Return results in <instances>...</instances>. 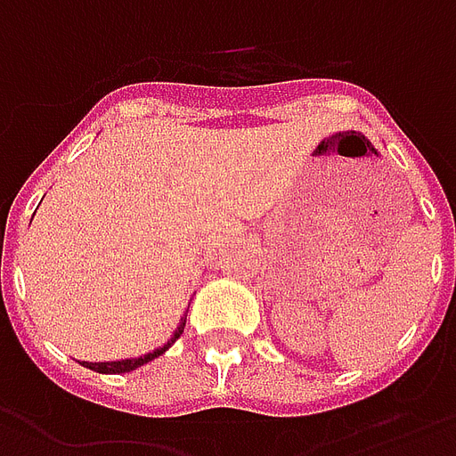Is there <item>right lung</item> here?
I'll return each instance as SVG.
<instances>
[{
  "label": "right lung",
  "mask_w": 456,
  "mask_h": 456,
  "mask_svg": "<svg viewBox=\"0 0 456 456\" xmlns=\"http://www.w3.org/2000/svg\"><path fill=\"white\" fill-rule=\"evenodd\" d=\"M184 325H187V315L179 321L177 330H175V335L169 338L162 347H158V350L148 352V354H142V357H131V360H118V362H79L82 367L92 369V371H99V374H123V371H133V369L142 367V364H148V362H152L155 357H159L162 352H167L172 345H175V340H177L179 335L184 333Z\"/></svg>",
  "instance_id": "1"
}]
</instances>
